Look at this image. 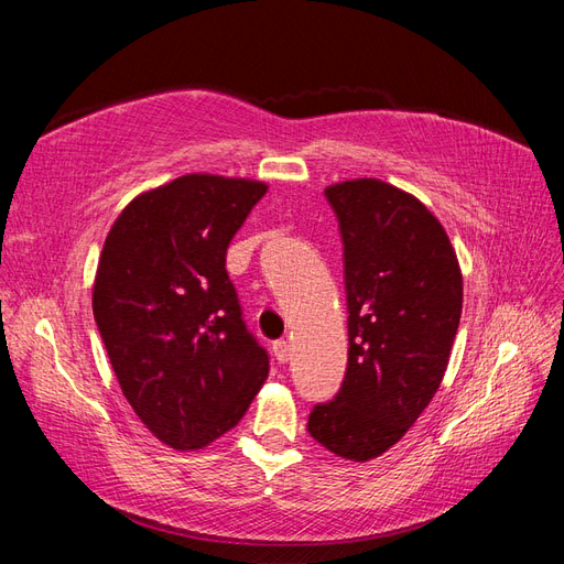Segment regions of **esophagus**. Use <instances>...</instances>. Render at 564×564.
Listing matches in <instances>:
<instances>
[{
	"mask_svg": "<svg viewBox=\"0 0 564 564\" xmlns=\"http://www.w3.org/2000/svg\"><path fill=\"white\" fill-rule=\"evenodd\" d=\"M272 355H275L278 362H286L289 360V344L284 338L272 340Z\"/></svg>",
	"mask_w": 564,
	"mask_h": 564,
	"instance_id": "esophagus-1",
	"label": "esophagus"
}]
</instances>
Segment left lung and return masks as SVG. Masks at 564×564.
I'll return each mask as SVG.
<instances>
[{
    "mask_svg": "<svg viewBox=\"0 0 564 564\" xmlns=\"http://www.w3.org/2000/svg\"><path fill=\"white\" fill-rule=\"evenodd\" d=\"M344 240L348 369L308 433L365 464L398 445L445 377L464 303L456 251L425 204L379 178L329 185Z\"/></svg>",
    "mask_w": 564,
    "mask_h": 564,
    "instance_id": "obj_1",
    "label": "left lung"
}]
</instances>
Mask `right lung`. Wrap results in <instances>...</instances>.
Here are the masks:
<instances>
[{
  "label": "right lung",
  "mask_w": 564,
  "mask_h": 564,
  "mask_svg": "<svg viewBox=\"0 0 564 564\" xmlns=\"http://www.w3.org/2000/svg\"><path fill=\"white\" fill-rule=\"evenodd\" d=\"M265 191L185 174L133 197L100 251L94 317L115 377L174 449H202L235 429L268 379V352L226 270L228 245Z\"/></svg>",
  "instance_id": "add662e5"
}]
</instances>
